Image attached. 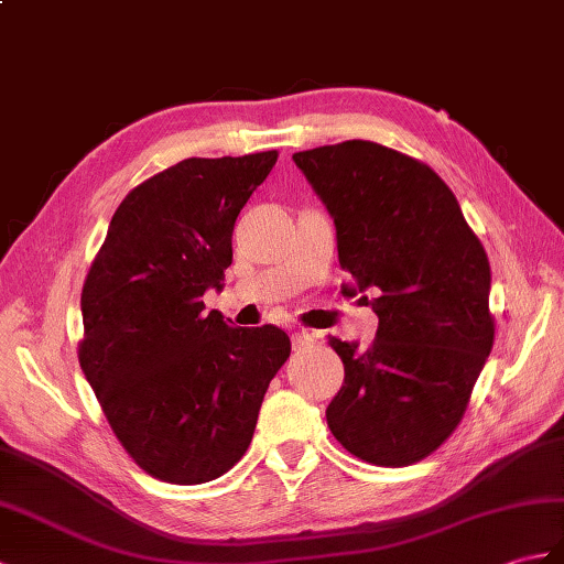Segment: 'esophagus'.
Masks as SVG:
<instances>
[{
  "mask_svg": "<svg viewBox=\"0 0 564 564\" xmlns=\"http://www.w3.org/2000/svg\"><path fill=\"white\" fill-rule=\"evenodd\" d=\"M317 341V334H312V332H295L293 334V348H305V346H310V344H314Z\"/></svg>",
  "mask_w": 564,
  "mask_h": 564,
  "instance_id": "obj_1",
  "label": "esophagus"
}]
</instances>
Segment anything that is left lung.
I'll return each mask as SVG.
<instances>
[{"instance_id": "left-lung-1", "label": "left lung", "mask_w": 564, "mask_h": 564, "mask_svg": "<svg viewBox=\"0 0 564 564\" xmlns=\"http://www.w3.org/2000/svg\"><path fill=\"white\" fill-rule=\"evenodd\" d=\"M293 161L334 218L344 291H370L379 319L368 348L329 336L346 377L326 423L362 462H421L459 425L490 356L488 254L452 189L409 155L352 139Z\"/></svg>"}]
</instances>
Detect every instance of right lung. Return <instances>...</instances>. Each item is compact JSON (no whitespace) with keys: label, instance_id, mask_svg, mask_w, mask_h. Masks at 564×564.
Returning <instances> with one entry per match:
<instances>
[{"label":"right lung","instance_id":"obj_1","mask_svg":"<svg viewBox=\"0 0 564 564\" xmlns=\"http://www.w3.org/2000/svg\"><path fill=\"white\" fill-rule=\"evenodd\" d=\"M279 153L187 159L124 196L82 293L78 362L129 456L196 486L242 459L269 382L291 356L273 324L235 329L223 291L232 228Z\"/></svg>","mask_w":564,"mask_h":564}]
</instances>
